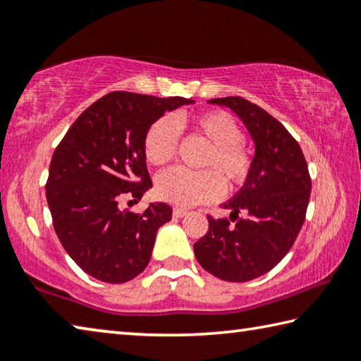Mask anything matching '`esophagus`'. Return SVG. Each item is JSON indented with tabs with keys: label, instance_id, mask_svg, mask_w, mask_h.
Masks as SVG:
<instances>
[{
	"label": "esophagus",
	"instance_id": "obj_1",
	"mask_svg": "<svg viewBox=\"0 0 361 361\" xmlns=\"http://www.w3.org/2000/svg\"><path fill=\"white\" fill-rule=\"evenodd\" d=\"M186 213L188 212L185 209H173V218H183Z\"/></svg>",
	"mask_w": 361,
	"mask_h": 361
}]
</instances>
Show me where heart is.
<instances>
[{
	"label": "heart",
	"instance_id": "1",
	"mask_svg": "<svg viewBox=\"0 0 361 361\" xmlns=\"http://www.w3.org/2000/svg\"><path fill=\"white\" fill-rule=\"evenodd\" d=\"M191 127L212 143L207 152L205 167L215 169L229 185H237L247 178L250 157L242 146L243 135L237 122L228 113L207 111L194 116ZM178 145L176 122L166 116L157 119L145 135V156L151 166H166L172 161ZM156 192L162 200L178 207H192L212 202L223 192V183L213 170L191 172L175 167L159 175Z\"/></svg>",
	"mask_w": 361,
	"mask_h": 361
}]
</instances>
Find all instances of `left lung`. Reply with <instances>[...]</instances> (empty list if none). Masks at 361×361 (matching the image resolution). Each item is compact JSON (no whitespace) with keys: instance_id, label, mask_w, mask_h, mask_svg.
<instances>
[{"instance_id":"obj_1","label":"left lung","mask_w":361,"mask_h":361,"mask_svg":"<svg viewBox=\"0 0 361 361\" xmlns=\"http://www.w3.org/2000/svg\"><path fill=\"white\" fill-rule=\"evenodd\" d=\"M209 103L237 114L253 140L255 156L242 189L223 205L235 224L209 218V231L194 243V255L215 277L248 282L276 267L302 228L312 186L307 162L290 132L258 105L242 97Z\"/></svg>"}]
</instances>
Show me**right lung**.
Segmentation results:
<instances>
[{
	"label": "right lung",
	"instance_id": "1",
	"mask_svg": "<svg viewBox=\"0 0 361 361\" xmlns=\"http://www.w3.org/2000/svg\"><path fill=\"white\" fill-rule=\"evenodd\" d=\"M194 100L111 92L75 121L54 151L46 199L56 234L70 258L100 282L124 283L148 266L156 234L172 219V207L151 204L122 212L152 188L145 135L164 113Z\"/></svg>",
	"mask_w": 361,
	"mask_h": 361
}]
</instances>
